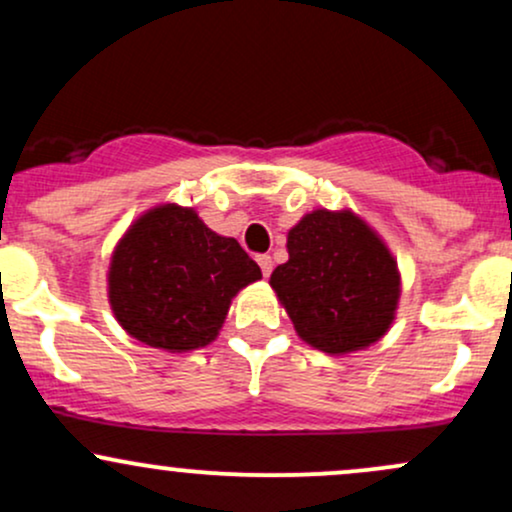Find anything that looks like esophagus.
<instances>
[{
    "label": "esophagus",
    "mask_w": 512,
    "mask_h": 512,
    "mask_svg": "<svg viewBox=\"0 0 512 512\" xmlns=\"http://www.w3.org/2000/svg\"><path fill=\"white\" fill-rule=\"evenodd\" d=\"M257 262H260V267H262V274H264V276L272 274V267H274V264H272V257H269V255H260V257H257Z\"/></svg>",
    "instance_id": "esophagus-1"
}]
</instances>
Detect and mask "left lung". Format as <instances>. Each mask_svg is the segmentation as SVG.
Returning a JSON list of instances; mask_svg holds the SVG:
<instances>
[{
  "instance_id": "left-lung-1",
  "label": "left lung",
  "mask_w": 512,
  "mask_h": 512,
  "mask_svg": "<svg viewBox=\"0 0 512 512\" xmlns=\"http://www.w3.org/2000/svg\"><path fill=\"white\" fill-rule=\"evenodd\" d=\"M289 262L272 289L298 337L325 354H349L390 330L399 272L385 243L351 211L317 209L289 231Z\"/></svg>"
}]
</instances>
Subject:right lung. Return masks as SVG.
<instances>
[{
  "instance_id": "right-lung-1",
  "label": "right lung",
  "mask_w": 512,
  "mask_h": 512,
  "mask_svg": "<svg viewBox=\"0 0 512 512\" xmlns=\"http://www.w3.org/2000/svg\"><path fill=\"white\" fill-rule=\"evenodd\" d=\"M262 279L238 245L204 226L195 209L163 204L146 211L110 260V308L127 334L168 351L214 342L231 298Z\"/></svg>"
}]
</instances>
